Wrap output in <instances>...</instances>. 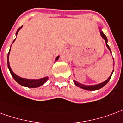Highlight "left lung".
Here are the masks:
<instances>
[{
    "mask_svg": "<svg viewBox=\"0 0 123 123\" xmlns=\"http://www.w3.org/2000/svg\"><path fill=\"white\" fill-rule=\"evenodd\" d=\"M100 34H101V35L102 37H103V38L104 39L105 41V44H106V46H107V47L108 48V49L110 51V52L111 54V50H110V48H109V46H108V44H107V37H106V36L105 35L104 33H103L102 31H100ZM113 72H112L111 75L109 76V77L107 79V80L104 81V82H102V83H100V84H98V85H92V86H86V85H82V84H80L79 82H77V81H75V80H73V82H75V84L76 86H77L81 88L82 89H85V90H99L101 88H102L103 86H104L105 85L107 84L108 81L110 80V79L111 77V75L113 74Z\"/></svg>",
    "mask_w": 123,
    "mask_h": 123,
    "instance_id": "8db88e82",
    "label": "left lung"
}]
</instances>
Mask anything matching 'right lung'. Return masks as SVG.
<instances>
[{
  "label": "right lung",
  "instance_id": "obj_1",
  "mask_svg": "<svg viewBox=\"0 0 123 123\" xmlns=\"http://www.w3.org/2000/svg\"><path fill=\"white\" fill-rule=\"evenodd\" d=\"M21 27H22V26L18 29V31H17V32H16V35L18 34L19 30ZM15 40H16V39H14V41H13V43L15 41ZM10 50H9L8 52V67L9 70H10V73H11L12 76L13 77V78L15 79V80H16V82H18L19 85H21V86H25V87L37 88V87H38V86H41V85H43V84L46 81V80H48V79L47 77H46L43 78V79H41L35 80V79H24V78L19 77V76L16 75V74H15V73L12 71L11 68H10V65H9L8 56H9V53H10ZM58 58H59V56H58V57L56 58L55 60H58Z\"/></svg>",
  "mask_w": 123,
  "mask_h": 123
}]
</instances>
